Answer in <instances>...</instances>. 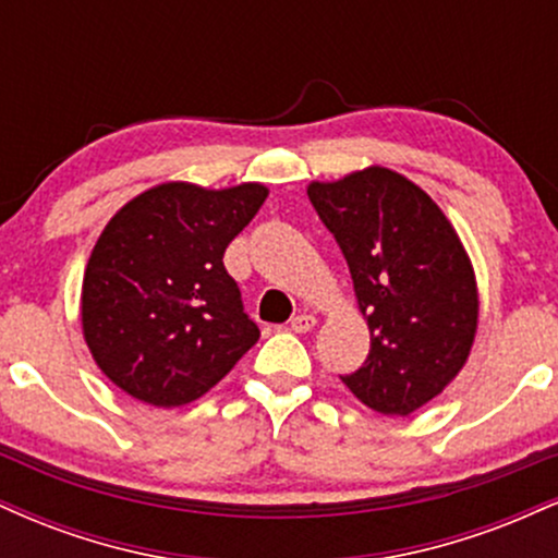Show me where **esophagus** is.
Segmentation results:
<instances>
[{
  "mask_svg": "<svg viewBox=\"0 0 558 558\" xmlns=\"http://www.w3.org/2000/svg\"><path fill=\"white\" fill-rule=\"evenodd\" d=\"M315 325H317V319L312 315H296L291 319V330L293 332H310L312 328H315Z\"/></svg>",
  "mask_w": 558,
  "mask_h": 558,
  "instance_id": "obj_1",
  "label": "esophagus"
}]
</instances>
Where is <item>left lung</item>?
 I'll return each instance as SVG.
<instances>
[{"label":"left lung","instance_id":"obj_1","mask_svg":"<svg viewBox=\"0 0 558 558\" xmlns=\"http://www.w3.org/2000/svg\"><path fill=\"white\" fill-rule=\"evenodd\" d=\"M312 207L341 246L369 354L345 388L388 417L444 390L477 332V283L457 230L420 185L388 168L310 183Z\"/></svg>","mask_w":558,"mask_h":558}]
</instances>
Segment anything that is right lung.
I'll use <instances>...</instances> for the list:
<instances>
[{
    "mask_svg": "<svg viewBox=\"0 0 558 558\" xmlns=\"http://www.w3.org/2000/svg\"><path fill=\"white\" fill-rule=\"evenodd\" d=\"M265 198L262 183H162L107 222L83 275L81 325L120 390L151 407H183L259 341L222 254Z\"/></svg>",
    "mask_w": 558,
    "mask_h": 558,
    "instance_id": "obj_1",
    "label": "right lung"
}]
</instances>
